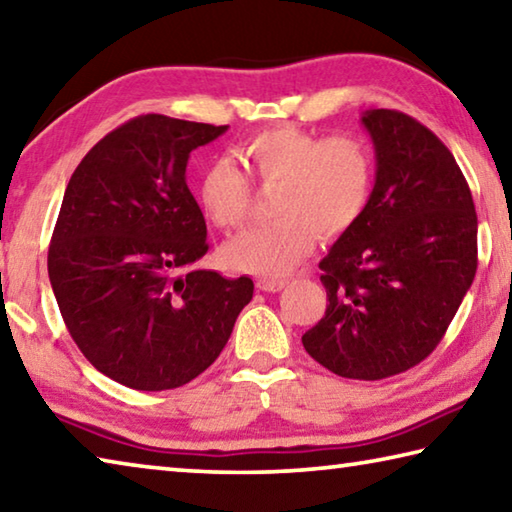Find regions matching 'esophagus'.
I'll return each instance as SVG.
<instances>
[{
  "label": "esophagus",
  "mask_w": 512,
  "mask_h": 512,
  "mask_svg": "<svg viewBox=\"0 0 512 512\" xmlns=\"http://www.w3.org/2000/svg\"><path fill=\"white\" fill-rule=\"evenodd\" d=\"M284 287H287V282H284V280H273V277H259V280H257V289L259 291L275 293V291H282Z\"/></svg>",
  "instance_id": "1"
}]
</instances>
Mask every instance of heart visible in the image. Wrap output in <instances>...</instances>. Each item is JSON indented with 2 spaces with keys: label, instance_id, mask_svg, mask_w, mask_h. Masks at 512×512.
Masks as SVG:
<instances>
[{
  "label": "heart",
  "instance_id": "heart-1",
  "mask_svg": "<svg viewBox=\"0 0 512 512\" xmlns=\"http://www.w3.org/2000/svg\"><path fill=\"white\" fill-rule=\"evenodd\" d=\"M246 169L259 185L277 187L275 223L250 230L225 246V264L277 277L289 273L320 241H334L366 214L375 187V155L357 135L323 137L298 126L268 128L241 146ZM207 219L223 232L246 225L253 187L230 160H214L198 187Z\"/></svg>",
  "mask_w": 512,
  "mask_h": 512
}]
</instances>
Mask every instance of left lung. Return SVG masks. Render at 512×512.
I'll list each match as a JSON object with an SVG mask.
<instances>
[{
    "label": "left lung",
    "instance_id": "left-lung-1",
    "mask_svg": "<svg viewBox=\"0 0 512 512\" xmlns=\"http://www.w3.org/2000/svg\"><path fill=\"white\" fill-rule=\"evenodd\" d=\"M377 153L366 214L320 259L325 316L302 336L320 366L386 379L443 341L472 287L476 212L452 151L397 110L363 112Z\"/></svg>",
    "mask_w": 512,
    "mask_h": 512
}]
</instances>
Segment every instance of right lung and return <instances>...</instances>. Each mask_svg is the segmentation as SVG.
<instances>
[{
    "instance_id": "1",
    "label": "right lung",
    "mask_w": 512,
    "mask_h": 512,
    "mask_svg": "<svg viewBox=\"0 0 512 512\" xmlns=\"http://www.w3.org/2000/svg\"><path fill=\"white\" fill-rule=\"evenodd\" d=\"M225 131L140 115L94 144L67 183L51 289L83 357L135 391H169L210 368L253 298L250 277L194 268L210 244L187 160Z\"/></svg>"
}]
</instances>
